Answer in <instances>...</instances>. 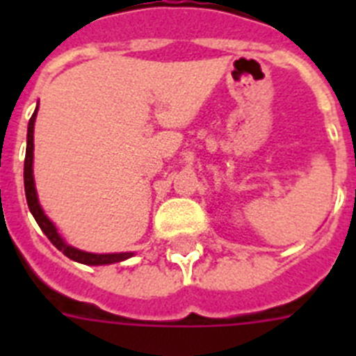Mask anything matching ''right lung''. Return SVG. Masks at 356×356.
<instances>
[{"mask_svg": "<svg viewBox=\"0 0 356 356\" xmlns=\"http://www.w3.org/2000/svg\"><path fill=\"white\" fill-rule=\"evenodd\" d=\"M37 110H39V103H37L35 112H33L30 122H28L26 156H24V193H26L28 209H30L31 216L35 217L37 225L40 226L44 235L51 241V244L56 250H60L67 259L74 260L78 264H85V266H106V264H118L134 257V251H127V253H89V251L78 250V248L71 246V244H67L62 238V235L58 234V229L53 225L51 219L44 213L42 207L39 203V196H37L35 180H33V128H35Z\"/></svg>", "mask_w": 356, "mask_h": 356, "instance_id": "1", "label": "right lung"}]
</instances>
